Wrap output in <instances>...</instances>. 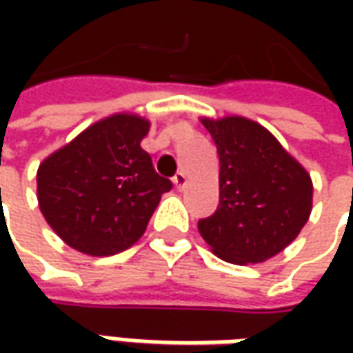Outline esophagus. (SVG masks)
<instances>
[{"instance_id": "esophagus-1", "label": "esophagus", "mask_w": 353, "mask_h": 353, "mask_svg": "<svg viewBox=\"0 0 353 353\" xmlns=\"http://www.w3.org/2000/svg\"><path fill=\"white\" fill-rule=\"evenodd\" d=\"M172 183H174V186H176L179 190H183L184 186H186V174H184V172H176L174 179H172Z\"/></svg>"}]
</instances>
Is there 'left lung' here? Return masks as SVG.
Here are the masks:
<instances>
[{
  "label": "left lung",
  "instance_id": "obj_1",
  "mask_svg": "<svg viewBox=\"0 0 353 353\" xmlns=\"http://www.w3.org/2000/svg\"><path fill=\"white\" fill-rule=\"evenodd\" d=\"M220 157V204L198 222L210 250L228 263H263L308 222L312 181L257 121L202 117Z\"/></svg>",
  "mask_w": 353,
  "mask_h": 353
}]
</instances>
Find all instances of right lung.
<instances>
[{"label": "right lung", "instance_id": "right-lung-1", "mask_svg": "<svg viewBox=\"0 0 353 353\" xmlns=\"http://www.w3.org/2000/svg\"><path fill=\"white\" fill-rule=\"evenodd\" d=\"M149 128L145 117L114 114L39 165V208L72 250L108 257L145 234L161 196L172 188L141 149Z\"/></svg>", "mask_w": 353, "mask_h": 353}]
</instances>
